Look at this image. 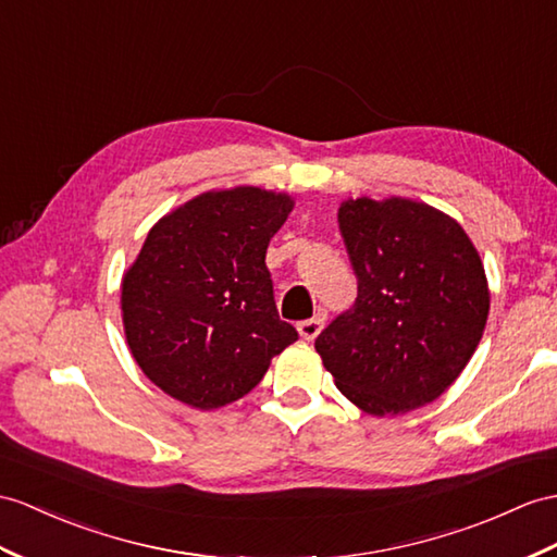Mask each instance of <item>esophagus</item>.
<instances>
[{
	"instance_id": "34e87169",
	"label": "esophagus",
	"mask_w": 557,
	"mask_h": 557,
	"mask_svg": "<svg viewBox=\"0 0 557 557\" xmlns=\"http://www.w3.org/2000/svg\"><path fill=\"white\" fill-rule=\"evenodd\" d=\"M323 329V317H311L297 323V333H300L305 341H314V337L321 333Z\"/></svg>"
}]
</instances>
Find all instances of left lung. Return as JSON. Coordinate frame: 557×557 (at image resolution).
<instances>
[{
	"mask_svg": "<svg viewBox=\"0 0 557 557\" xmlns=\"http://www.w3.org/2000/svg\"><path fill=\"white\" fill-rule=\"evenodd\" d=\"M357 300L317 337L337 389L371 416L435 401L478 349L490 286L456 220L409 198H357L337 210Z\"/></svg>",
	"mask_w": 557,
	"mask_h": 557,
	"instance_id": "obj_1",
	"label": "left lung"
}]
</instances>
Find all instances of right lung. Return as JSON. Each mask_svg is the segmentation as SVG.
Returning a JSON list of instances; mask_svg holds the SVG:
<instances>
[{
	"label": "right lung",
	"instance_id": "1",
	"mask_svg": "<svg viewBox=\"0 0 557 557\" xmlns=\"http://www.w3.org/2000/svg\"><path fill=\"white\" fill-rule=\"evenodd\" d=\"M293 206L286 194L236 186L196 196L148 232L122 278V323L134 361L170 397L220 409L297 341L264 262Z\"/></svg>",
	"mask_w": 557,
	"mask_h": 557
}]
</instances>
